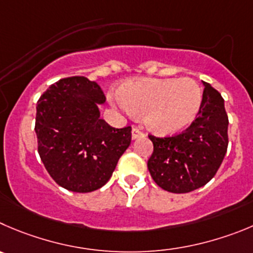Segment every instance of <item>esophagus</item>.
I'll return each instance as SVG.
<instances>
[{
  "label": "esophagus",
  "instance_id": "1",
  "mask_svg": "<svg viewBox=\"0 0 253 253\" xmlns=\"http://www.w3.org/2000/svg\"><path fill=\"white\" fill-rule=\"evenodd\" d=\"M143 136H144L143 131H141L139 128H136V126H134L133 130H131V138L138 139V138H143Z\"/></svg>",
  "mask_w": 253,
  "mask_h": 253
}]
</instances>
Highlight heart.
<instances>
[{"instance_id":"heart-1","label":"heart","mask_w":253,"mask_h":253,"mask_svg":"<svg viewBox=\"0 0 253 253\" xmlns=\"http://www.w3.org/2000/svg\"><path fill=\"white\" fill-rule=\"evenodd\" d=\"M120 103L158 134H171L189 126L200 112L203 90L192 79L144 78L126 82L118 92Z\"/></svg>"}]
</instances>
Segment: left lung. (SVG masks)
Instances as JSON below:
<instances>
[{"mask_svg": "<svg viewBox=\"0 0 253 253\" xmlns=\"http://www.w3.org/2000/svg\"><path fill=\"white\" fill-rule=\"evenodd\" d=\"M196 119L172 135L149 134L154 150L148 169L154 181L169 192L185 194L208 184L222 164L228 145V117L223 98L204 83Z\"/></svg>", "mask_w": 253, "mask_h": 253, "instance_id": "1", "label": "left lung"}]
</instances>
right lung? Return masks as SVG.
Returning a JSON list of instances; mask_svg holds the SVG:
<instances>
[{"label": "right lung", "instance_id": "obj_1", "mask_svg": "<svg viewBox=\"0 0 253 253\" xmlns=\"http://www.w3.org/2000/svg\"><path fill=\"white\" fill-rule=\"evenodd\" d=\"M99 84L85 77L56 82L37 102L38 154L59 186L74 192L100 189L131 141V126L113 128L99 117Z\"/></svg>", "mask_w": 253, "mask_h": 253}]
</instances>
